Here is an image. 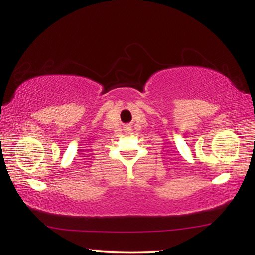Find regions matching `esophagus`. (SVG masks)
Segmentation results:
<instances>
[{
    "instance_id": "1",
    "label": "esophagus",
    "mask_w": 255,
    "mask_h": 255,
    "mask_svg": "<svg viewBox=\"0 0 255 255\" xmlns=\"http://www.w3.org/2000/svg\"><path fill=\"white\" fill-rule=\"evenodd\" d=\"M124 128H125V129H124V130H125V131H126V132H129V131H130V130H131V127H130V125H126V126H125Z\"/></svg>"
}]
</instances>
